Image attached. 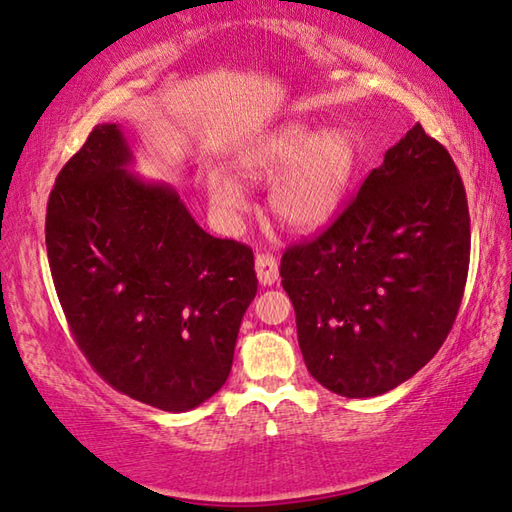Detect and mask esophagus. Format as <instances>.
I'll return each instance as SVG.
<instances>
[{
	"label": "esophagus",
	"mask_w": 512,
	"mask_h": 512,
	"mask_svg": "<svg viewBox=\"0 0 512 512\" xmlns=\"http://www.w3.org/2000/svg\"><path fill=\"white\" fill-rule=\"evenodd\" d=\"M255 271H257V280L264 286H273L277 280H280V264L271 253H259L255 257Z\"/></svg>",
	"instance_id": "obj_1"
}]
</instances>
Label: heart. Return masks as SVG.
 Returning <instances> with one entry per match:
<instances>
[{
	"mask_svg": "<svg viewBox=\"0 0 512 512\" xmlns=\"http://www.w3.org/2000/svg\"><path fill=\"white\" fill-rule=\"evenodd\" d=\"M360 165V145L349 127L315 132L306 123H286L257 136L235 156L246 181H275L268 208L282 226L309 232L329 224L347 199ZM210 203L224 215L244 208V192L219 172L208 174Z\"/></svg>",
	"mask_w": 512,
	"mask_h": 512,
	"instance_id": "1",
	"label": "heart"
}]
</instances>
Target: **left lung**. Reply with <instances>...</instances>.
Wrapping results in <instances>:
<instances>
[{
  "instance_id": "left-lung-1",
  "label": "left lung",
  "mask_w": 512,
  "mask_h": 512,
  "mask_svg": "<svg viewBox=\"0 0 512 512\" xmlns=\"http://www.w3.org/2000/svg\"><path fill=\"white\" fill-rule=\"evenodd\" d=\"M468 264L470 215L457 165L414 125L345 212L282 257L309 374L347 398L405 383L448 338Z\"/></svg>"
}]
</instances>
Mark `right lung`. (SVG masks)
Returning <instances> with one entry per match:
<instances>
[{"label": "right lung", "mask_w": 512, "mask_h": 512, "mask_svg": "<svg viewBox=\"0 0 512 512\" xmlns=\"http://www.w3.org/2000/svg\"><path fill=\"white\" fill-rule=\"evenodd\" d=\"M116 123L96 125L46 206V255L80 351L107 383L188 412L228 380L255 300L253 250L208 235L179 192L129 167Z\"/></svg>", "instance_id": "1"}]
</instances>
